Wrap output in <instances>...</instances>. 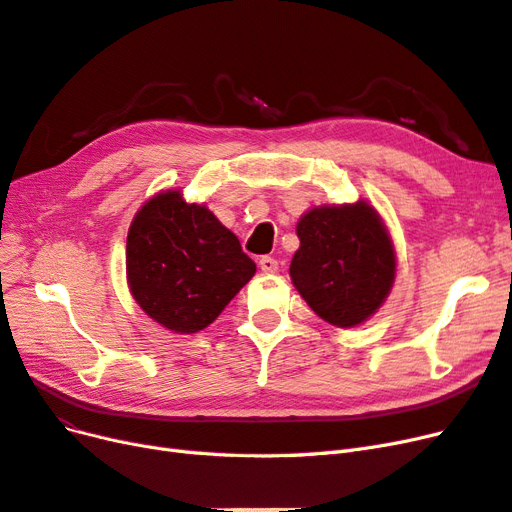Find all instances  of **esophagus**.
Segmentation results:
<instances>
[{
  "instance_id": "1",
  "label": "esophagus",
  "mask_w": 512,
  "mask_h": 512,
  "mask_svg": "<svg viewBox=\"0 0 512 512\" xmlns=\"http://www.w3.org/2000/svg\"><path fill=\"white\" fill-rule=\"evenodd\" d=\"M259 268H261V272H266V274H272V272H276L278 270V261L274 259V257H261L259 259Z\"/></svg>"
}]
</instances>
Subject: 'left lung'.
Here are the masks:
<instances>
[{"label": "left lung", "instance_id": "left-lung-1", "mask_svg": "<svg viewBox=\"0 0 512 512\" xmlns=\"http://www.w3.org/2000/svg\"><path fill=\"white\" fill-rule=\"evenodd\" d=\"M298 238L289 274L323 321L353 327L381 308L395 278V253L370 204L312 208L298 223Z\"/></svg>", "mask_w": 512, "mask_h": 512}]
</instances>
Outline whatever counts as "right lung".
<instances>
[{"label": "right lung", "instance_id": "add662e5", "mask_svg": "<svg viewBox=\"0 0 512 512\" xmlns=\"http://www.w3.org/2000/svg\"><path fill=\"white\" fill-rule=\"evenodd\" d=\"M255 270L240 240L180 191L155 195L129 227V289L148 317L176 334L208 327Z\"/></svg>", "mask_w": 512, "mask_h": 512}]
</instances>
